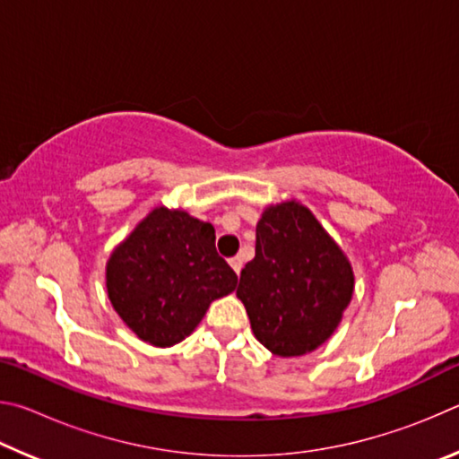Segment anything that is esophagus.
<instances>
[{"mask_svg": "<svg viewBox=\"0 0 459 459\" xmlns=\"http://www.w3.org/2000/svg\"><path fill=\"white\" fill-rule=\"evenodd\" d=\"M229 263H230V267L235 269V273L238 275L240 269H243V259H240V257H232V259H229Z\"/></svg>", "mask_w": 459, "mask_h": 459, "instance_id": "1", "label": "esophagus"}]
</instances>
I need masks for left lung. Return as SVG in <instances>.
Wrapping results in <instances>:
<instances>
[{
  "label": "left lung",
  "mask_w": 459,
  "mask_h": 459,
  "mask_svg": "<svg viewBox=\"0 0 459 459\" xmlns=\"http://www.w3.org/2000/svg\"><path fill=\"white\" fill-rule=\"evenodd\" d=\"M354 291L352 267L299 202L269 206L257 222L255 259L237 287L263 346L301 356L332 336Z\"/></svg>",
  "instance_id": "left-lung-1"
}]
</instances>
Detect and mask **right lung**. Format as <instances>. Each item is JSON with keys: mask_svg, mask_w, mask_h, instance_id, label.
I'll return each mask as SVG.
<instances>
[{"mask_svg": "<svg viewBox=\"0 0 459 459\" xmlns=\"http://www.w3.org/2000/svg\"><path fill=\"white\" fill-rule=\"evenodd\" d=\"M214 238L211 222L155 208L115 248L107 263L108 299L143 342L178 344L214 299L235 291L237 273L216 253Z\"/></svg>", "mask_w": 459, "mask_h": 459, "instance_id": "add662e5", "label": "right lung"}]
</instances>
